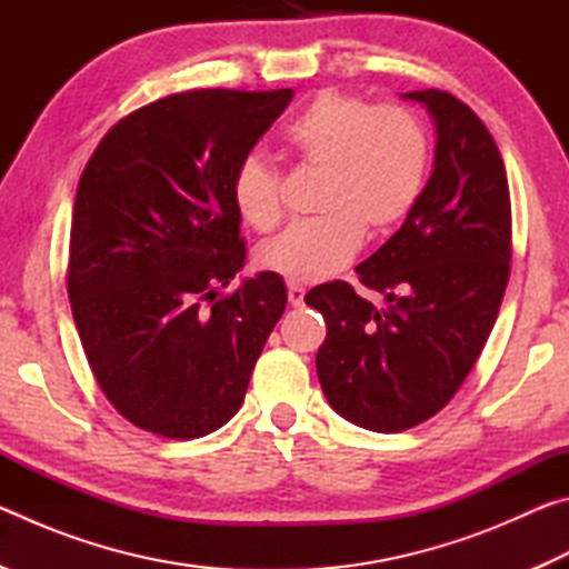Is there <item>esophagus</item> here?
Masks as SVG:
<instances>
[{
	"label": "esophagus",
	"instance_id": "1",
	"mask_svg": "<svg viewBox=\"0 0 569 569\" xmlns=\"http://www.w3.org/2000/svg\"><path fill=\"white\" fill-rule=\"evenodd\" d=\"M303 296H306V291L301 286H296V283L288 286V303L291 306H303Z\"/></svg>",
	"mask_w": 569,
	"mask_h": 569
}]
</instances>
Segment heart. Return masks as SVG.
<instances>
[{"label":"heart","mask_w":569,"mask_h":569,"mask_svg":"<svg viewBox=\"0 0 569 569\" xmlns=\"http://www.w3.org/2000/svg\"><path fill=\"white\" fill-rule=\"evenodd\" d=\"M298 168L321 176L311 223L291 226L258 250V266L288 283H316L351 261L369 238L389 236L417 206L429 172V134L403 104L321 90L283 130ZM236 213L256 233L281 220V178L261 152H248L230 180Z\"/></svg>","instance_id":"b5f03b06"}]
</instances>
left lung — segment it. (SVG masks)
<instances>
[{
	"instance_id": "obj_1",
	"label": "left lung",
	"mask_w": 569,
	"mask_h": 569,
	"mask_svg": "<svg viewBox=\"0 0 569 569\" xmlns=\"http://www.w3.org/2000/svg\"><path fill=\"white\" fill-rule=\"evenodd\" d=\"M403 98L435 118L437 156L403 226L356 268L387 306L346 281L306 296L329 329L316 353L326 399L381 435L431 419L459 391L492 333L512 261L507 172L487 124L449 92Z\"/></svg>"
}]
</instances>
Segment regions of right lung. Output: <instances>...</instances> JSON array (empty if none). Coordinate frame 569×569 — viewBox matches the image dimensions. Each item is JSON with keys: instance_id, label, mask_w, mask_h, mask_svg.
<instances>
[{"instance_id": "1", "label": "right lung", "mask_w": 569, "mask_h": 569, "mask_svg": "<svg viewBox=\"0 0 569 569\" xmlns=\"http://www.w3.org/2000/svg\"><path fill=\"white\" fill-rule=\"evenodd\" d=\"M291 100L168 94L112 124L82 170L67 296L94 379L134 427L198 439L243 403L286 286L266 271L223 293L246 261L230 180Z\"/></svg>"}]
</instances>
